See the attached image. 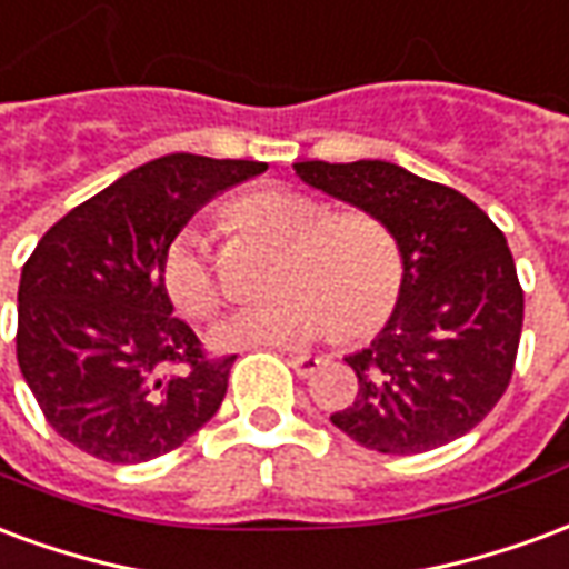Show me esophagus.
Listing matches in <instances>:
<instances>
[{
	"label": "esophagus",
	"mask_w": 569,
	"mask_h": 569,
	"mask_svg": "<svg viewBox=\"0 0 569 569\" xmlns=\"http://www.w3.org/2000/svg\"><path fill=\"white\" fill-rule=\"evenodd\" d=\"M321 363H325V358H318V355H290V367H293V372L302 376V379L321 370Z\"/></svg>",
	"instance_id": "obj_1"
}]
</instances>
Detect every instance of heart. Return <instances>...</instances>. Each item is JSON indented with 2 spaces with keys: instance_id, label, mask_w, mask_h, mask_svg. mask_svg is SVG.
Here are the masks:
<instances>
[{
  "instance_id": "1",
  "label": "heart",
  "mask_w": 569,
  "mask_h": 569,
  "mask_svg": "<svg viewBox=\"0 0 569 569\" xmlns=\"http://www.w3.org/2000/svg\"><path fill=\"white\" fill-rule=\"evenodd\" d=\"M233 214L257 233L288 242L284 290L290 293L227 318L214 330L221 348H302L339 330L363 339L397 309L406 257L391 223L376 211H325L306 193L269 188L239 199ZM163 281L172 302L193 321H206L221 306L209 248L193 230L169 244Z\"/></svg>"
}]
</instances>
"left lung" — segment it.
I'll return each instance as SVG.
<instances>
[{
	"mask_svg": "<svg viewBox=\"0 0 569 569\" xmlns=\"http://www.w3.org/2000/svg\"><path fill=\"white\" fill-rule=\"evenodd\" d=\"M293 169L306 184L381 214L406 257L391 321L346 358L358 397L330 421L381 455H421L470 433L509 388L525 321L500 227L455 188L385 160Z\"/></svg>",
	"mask_w": 569,
	"mask_h": 569,
	"instance_id": "obj_1",
	"label": "left lung"
}]
</instances>
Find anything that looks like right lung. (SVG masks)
Returning a JSON list of instances; mask_svg holds the SVG:
<instances>
[{
	"label": "right lung",
	"instance_id": "1",
	"mask_svg": "<svg viewBox=\"0 0 569 569\" xmlns=\"http://www.w3.org/2000/svg\"><path fill=\"white\" fill-rule=\"evenodd\" d=\"M257 160L169 153L74 206L41 236L18 290V363L48 425L87 455L176 451L223 403L236 355L211 358L172 315L163 260L218 190Z\"/></svg>",
	"mask_w": 569,
	"mask_h": 569
}]
</instances>
